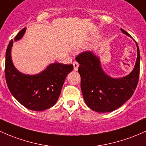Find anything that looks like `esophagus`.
Instances as JSON below:
<instances>
[{
  "instance_id": "1",
  "label": "esophagus",
  "mask_w": 146,
  "mask_h": 146,
  "mask_svg": "<svg viewBox=\"0 0 146 146\" xmlns=\"http://www.w3.org/2000/svg\"><path fill=\"white\" fill-rule=\"evenodd\" d=\"M73 68H74V70H78V67H79V64H78L77 62H73Z\"/></svg>"
}]
</instances>
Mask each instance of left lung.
Segmentation results:
<instances>
[{"label":"left lung","mask_w":146,"mask_h":146,"mask_svg":"<svg viewBox=\"0 0 146 146\" xmlns=\"http://www.w3.org/2000/svg\"><path fill=\"white\" fill-rule=\"evenodd\" d=\"M121 31L129 36L123 29ZM137 47L135 66L129 75L121 78L107 76L102 69L99 58L91 51L77 55L76 60L80 64L78 73L81 76V90L89 108L100 113L112 111L132 97L138 84L140 70V52L137 44Z\"/></svg>","instance_id":"obj_1"}]
</instances>
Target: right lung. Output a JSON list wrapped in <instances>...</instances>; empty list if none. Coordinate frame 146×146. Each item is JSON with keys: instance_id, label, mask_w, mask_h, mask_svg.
<instances>
[{"instance_id": "right-lung-1", "label": "right lung", "mask_w": 146, "mask_h": 146, "mask_svg": "<svg viewBox=\"0 0 146 146\" xmlns=\"http://www.w3.org/2000/svg\"><path fill=\"white\" fill-rule=\"evenodd\" d=\"M24 28L14 41L23 36ZM13 40L7 46L5 55V74L6 82L12 96L24 107L33 111H44L55 105L60 95L67 75L73 69V64H51L36 75H25L14 67L11 57Z\"/></svg>"}]
</instances>
